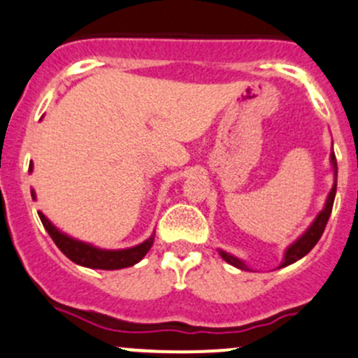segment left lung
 Here are the masks:
<instances>
[{
    "label": "left lung",
    "instance_id": "obj_1",
    "mask_svg": "<svg viewBox=\"0 0 358 358\" xmlns=\"http://www.w3.org/2000/svg\"><path fill=\"white\" fill-rule=\"evenodd\" d=\"M331 166H333L334 183H333V189H331V192L327 194V199H326V204H324L322 211H320L319 215L315 216V220H313V222H312V225H310L308 229H306L305 232H303L301 236H299L298 239L294 241V243L287 246L286 251H284L282 262H280V265L277 266V268H282V266L292 265V263H294V262H298V259H301L303 256H306L310 251H312L313 246H315V244L319 243L320 237H322L324 229H326V225H327V220H329L331 211H333V204H334V197H336V180H338V162H336L334 152H331ZM218 252H220V256H222V258L225 259L227 263H230V265L236 266V268L251 270V268H249V266L246 265V263H244L243 259L237 258V256L230 255V252L223 251V249H218Z\"/></svg>",
    "mask_w": 358,
    "mask_h": 358
}]
</instances>
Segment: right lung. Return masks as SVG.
<instances>
[{
	"label": "right lung",
	"mask_w": 358,
	"mask_h": 358,
	"mask_svg": "<svg viewBox=\"0 0 358 358\" xmlns=\"http://www.w3.org/2000/svg\"><path fill=\"white\" fill-rule=\"evenodd\" d=\"M29 171H32V162L29 164ZM32 199L36 201L34 190H31ZM39 220H41L43 227L46 229V232L50 234V237L53 239V243L57 244V248L67 256L71 262H74L76 265L88 266V268H99V270H119V268H128V266L136 265L143 256L149 252V249L154 244V236L149 237L147 241H143L142 244H136L133 248L126 249H102L96 248L90 243H83V241L74 239V237L67 236L62 230L57 229L41 211H38Z\"/></svg>",
	"instance_id": "1"
}]
</instances>
